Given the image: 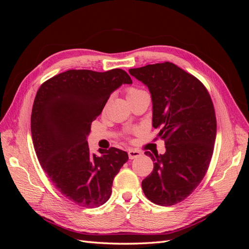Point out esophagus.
<instances>
[{"instance_id":"esophagus-1","label":"esophagus","mask_w":249,"mask_h":249,"mask_svg":"<svg viewBox=\"0 0 249 249\" xmlns=\"http://www.w3.org/2000/svg\"><path fill=\"white\" fill-rule=\"evenodd\" d=\"M127 155H129V158L131 160L141 157V153L139 152V150H136V149H129L127 150Z\"/></svg>"}]
</instances>
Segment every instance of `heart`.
I'll return each instance as SVG.
<instances>
[{"label":"heart","mask_w":249,"mask_h":249,"mask_svg":"<svg viewBox=\"0 0 249 249\" xmlns=\"http://www.w3.org/2000/svg\"><path fill=\"white\" fill-rule=\"evenodd\" d=\"M143 93H145L144 90L136 88V87H129V88L125 89V94H126L127 101L135 99V97H137V96H139Z\"/></svg>","instance_id":"1"}]
</instances>
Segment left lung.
Returning a JSON list of instances; mask_svg holds the SVG:
<instances>
[{"mask_svg": "<svg viewBox=\"0 0 249 249\" xmlns=\"http://www.w3.org/2000/svg\"><path fill=\"white\" fill-rule=\"evenodd\" d=\"M129 71L149 89L153 126L166 147L164 155L144 153L154 170L142 180V190L156 205L173 206L196 189L210 166L217 130L214 105L197 78L171 62Z\"/></svg>", "mask_w": 249, "mask_h": 249, "instance_id": "1", "label": "left lung"}]
</instances>
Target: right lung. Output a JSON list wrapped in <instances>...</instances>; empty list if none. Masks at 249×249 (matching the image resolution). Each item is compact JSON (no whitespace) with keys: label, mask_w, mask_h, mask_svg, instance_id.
Returning <instances> with one entry per match:
<instances>
[{"label":"right lung","mask_w":249,"mask_h":249,"mask_svg":"<svg viewBox=\"0 0 249 249\" xmlns=\"http://www.w3.org/2000/svg\"><path fill=\"white\" fill-rule=\"evenodd\" d=\"M131 83L120 69L71 70L42 83L36 93L31 133L37 158L58 191L81 207L104 205L113 179L129 160L115 147L99 149L100 156L91 154L86 138L110 94Z\"/></svg>","instance_id":"add662e5"}]
</instances>
